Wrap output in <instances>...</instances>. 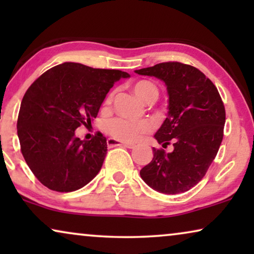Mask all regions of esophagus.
<instances>
[{
    "mask_svg": "<svg viewBox=\"0 0 254 254\" xmlns=\"http://www.w3.org/2000/svg\"><path fill=\"white\" fill-rule=\"evenodd\" d=\"M107 145L109 147H125L128 149H133L134 144L131 143H125V142H121L119 140H116V138H107Z\"/></svg>",
    "mask_w": 254,
    "mask_h": 254,
    "instance_id": "esophagus-1",
    "label": "esophagus"
}]
</instances>
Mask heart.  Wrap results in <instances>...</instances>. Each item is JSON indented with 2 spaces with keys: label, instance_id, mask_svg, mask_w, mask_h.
Masks as SVG:
<instances>
[{
  "label": "heart",
  "instance_id": "obj_1",
  "mask_svg": "<svg viewBox=\"0 0 254 254\" xmlns=\"http://www.w3.org/2000/svg\"><path fill=\"white\" fill-rule=\"evenodd\" d=\"M133 92L138 99L142 102L155 98L157 99L158 90L154 83L149 81H138L133 85ZM112 100V95L106 98V103ZM104 130L111 136L117 138V140L125 142H134L141 138L144 134L151 130L150 123L145 120L133 121L123 119V118H116V119L107 120L104 124Z\"/></svg>",
  "mask_w": 254,
  "mask_h": 254
}]
</instances>
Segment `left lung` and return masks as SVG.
<instances>
[{"instance_id": "left-lung-1", "label": "left lung", "mask_w": 254, "mask_h": 254, "mask_svg": "<svg viewBox=\"0 0 254 254\" xmlns=\"http://www.w3.org/2000/svg\"><path fill=\"white\" fill-rule=\"evenodd\" d=\"M165 83L168 118L154 135L163 147L152 149V161L140 171L141 178L159 193L178 194L195 186L206 175L223 140L225 109L216 86L203 72L180 62H163L135 70Z\"/></svg>"}]
</instances>
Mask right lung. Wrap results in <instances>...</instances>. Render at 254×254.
Wrapping results in <instances>:
<instances>
[{"mask_svg":"<svg viewBox=\"0 0 254 254\" xmlns=\"http://www.w3.org/2000/svg\"><path fill=\"white\" fill-rule=\"evenodd\" d=\"M129 74L64 62L44 72L20 104L17 134L20 150L37 179L52 190L72 192L89 184L102 169L106 137H75L79 126L97 117L107 92Z\"/></svg>","mask_w":254,"mask_h":254,"instance_id":"right-lung-1","label":"right lung"}]
</instances>
